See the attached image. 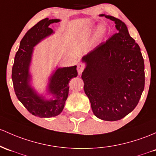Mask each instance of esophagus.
Segmentation results:
<instances>
[{
  "mask_svg": "<svg viewBox=\"0 0 156 156\" xmlns=\"http://www.w3.org/2000/svg\"><path fill=\"white\" fill-rule=\"evenodd\" d=\"M85 69V65L83 64H82V63H80V64H78V73L79 75H81V73H83V69Z\"/></svg>",
  "mask_w": 156,
  "mask_h": 156,
  "instance_id": "obj_1",
  "label": "esophagus"
}]
</instances>
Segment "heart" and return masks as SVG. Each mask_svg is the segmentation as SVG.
I'll return each instance as SVG.
<instances>
[{"label": "heart", "mask_w": 156, "mask_h": 156, "mask_svg": "<svg viewBox=\"0 0 156 156\" xmlns=\"http://www.w3.org/2000/svg\"><path fill=\"white\" fill-rule=\"evenodd\" d=\"M104 29L103 27L100 26V27H98L96 29V31H95V35H96L98 37H101L102 35H104Z\"/></svg>", "instance_id": "b5f03b06"}]
</instances>
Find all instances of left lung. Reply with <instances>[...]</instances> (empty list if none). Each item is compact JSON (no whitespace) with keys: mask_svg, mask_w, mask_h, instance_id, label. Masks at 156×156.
<instances>
[{"mask_svg":"<svg viewBox=\"0 0 156 156\" xmlns=\"http://www.w3.org/2000/svg\"><path fill=\"white\" fill-rule=\"evenodd\" d=\"M113 20L118 32L82 58L81 78L94 115L104 121L124 118L138 104L144 89V63L138 44L121 20Z\"/></svg>","mask_w":156,"mask_h":156,"instance_id":"left-lung-1","label":"left lung"}]
</instances>
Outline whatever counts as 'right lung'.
I'll use <instances>...</instances> for the list:
<instances>
[{
	"label": "right lung",
	"mask_w": 156,
	"mask_h": 156,
	"mask_svg": "<svg viewBox=\"0 0 156 156\" xmlns=\"http://www.w3.org/2000/svg\"><path fill=\"white\" fill-rule=\"evenodd\" d=\"M59 21V19L45 18L28 30L20 41L12 70V79L15 95L27 110L37 117H54L62 112L69 94L68 84L70 79L78 75L77 66L56 69L49 78L48 84V92L52 95L50 100H46L43 96L37 95L31 87V75L29 69L33 47L53 33V30L49 26Z\"/></svg>",
	"instance_id": "add662e5"
}]
</instances>
